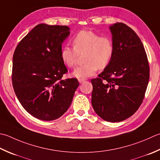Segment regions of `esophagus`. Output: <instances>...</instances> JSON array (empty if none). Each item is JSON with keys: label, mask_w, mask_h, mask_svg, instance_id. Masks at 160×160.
<instances>
[{"label": "esophagus", "mask_w": 160, "mask_h": 160, "mask_svg": "<svg viewBox=\"0 0 160 160\" xmlns=\"http://www.w3.org/2000/svg\"><path fill=\"white\" fill-rule=\"evenodd\" d=\"M78 81H79L80 83H82L84 82V81H85V79H84V78H79V79H78Z\"/></svg>", "instance_id": "obj_1"}]
</instances>
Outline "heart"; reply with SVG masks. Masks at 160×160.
<instances>
[{
	"instance_id": "1",
	"label": "heart",
	"mask_w": 160,
	"mask_h": 160,
	"mask_svg": "<svg viewBox=\"0 0 160 160\" xmlns=\"http://www.w3.org/2000/svg\"><path fill=\"white\" fill-rule=\"evenodd\" d=\"M73 48L64 46L61 51V58L67 67L72 68L77 64L78 55L85 52L84 64L73 71L78 78H85L94 74L97 69H104L110 63L114 54L113 40L108 36L92 30H82L73 39Z\"/></svg>"
}]
</instances>
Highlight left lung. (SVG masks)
I'll use <instances>...</instances> for the list:
<instances>
[{"instance_id": "obj_1", "label": "left lung", "mask_w": 160, "mask_h": 160, "mask_svg": "<svg viewBox=\"0 0 160 160\" xmlns=\"http://www.w3.org/2000/svg\"><path fill=\"white\" fill-rule=\"evenodd\" d=\"M114 44L112 61L98 78L92 79V104L100 117L119 122L133 115L144 98L150 67L144 47L127 25L109 27Z\"/></svg>"}]
</instances>
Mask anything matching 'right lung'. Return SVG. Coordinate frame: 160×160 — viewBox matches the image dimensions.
I'll list each match as a JSON object with an SVG mask.
<instances>
[{
  "label": "right lung",
  "mask_w": 160,
  "mask_h": 160,
  "mask_svg": "<svg viewBox=\"0 0 160 160\" xmlns=\"http://www.w3.org/2000/svg\"><path fill=\"white\" fill-rule=\"evenodd\" d=\"M67 26L42 23L18 43L13 55L12 81L21 105L34 117L55 120L67 111L79 82L62 79L68 70L61 58Z\"/></svg>",
  "instance_id": "obj_1"
}]
</instances>
